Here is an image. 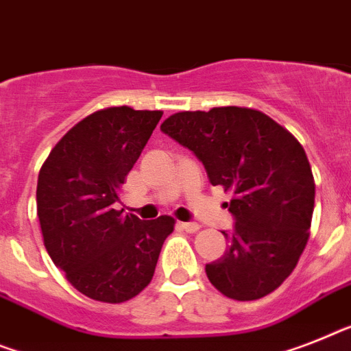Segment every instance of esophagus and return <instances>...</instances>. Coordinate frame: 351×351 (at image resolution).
I'll use <instances>...</instances> for the list:
<instances>
[{
  "label": "esophagus",
  "mask_w": 351,
  "mask_h": 351,
  "mask_svg": "<svg viewBox=\"0 0 351 351\" xmlns=\"http://www.w3.org/2000/svg\"><path fill=\"white\" fill-rule=\"evenodd\" d=\"M179 228L182 231H186V233H197V231L201 230V226L197 224V222H179Z\"/></svg>",
  "instance_id": "esophagus-1"
}]
</instances>
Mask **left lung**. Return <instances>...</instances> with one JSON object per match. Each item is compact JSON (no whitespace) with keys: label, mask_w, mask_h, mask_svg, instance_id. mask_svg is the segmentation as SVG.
Instances as JSON below:
<instances>
[{"label":"left lung","mask_w":351,"mask_h":351,"mask_svg":"<svg viewBox=\"0 0 351 351\" xmlns=\"http://www.w3.org/2000/svg\"><path fill=\"white\" fill-rule=\"evenodd\" d=\"M161 130L201 159L213 186L233 193L228 251L206 265L226 298L253 301L291 276L308 237L315 182L305 150L265 112L251 107L181 111Z\"/></svg>","instance_id":"1"}]
</instances>
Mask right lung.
Instances as JSON below:
<instances>
[{"mask_svg": "<svg viewBox=\"0 0 351 351\" xmlns=\"http://www.w3.org/2000/svg\"><path fill=\"white\" fill-rule=\"evenodd\" d=\"M163 111L93 112L51 149L37 179V217L50 258L84 296L123 303L154 276L170 215L140 221L114 202Z\"/></svg>", "mask_w": 351, "mask_h": 351, "instance_id": "right-lung-1", "label": "right lung"}]
</instances>
